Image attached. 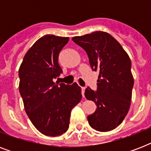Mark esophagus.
<instances>
[{
    "label": "esophagus",
    "instance_id": "obj_1",
    "mask_svg": "<svg viewBox=\"0 0 151 151\" xmlns=\"http://www.w3.org/2000/svg\"><path fill=\"white\" fill-rule=\"evenodd\" d=\"M85 87L81 88V94H82V96H85Z\"/></svg>",
    "mask_w": 151,
    "mask_h": 151
}]
</instances>
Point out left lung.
I'll use <instances>...</instances> for the list:
<instances>
[{"label": "left lung", "instance_id": "obj_1", "mask_svg": "<svg viewBox=\"0 0 151 151\" xmlns=\"http://www.w3.org/2000/svg\"><path fill=\"white\" fill-rule=\"evenodd\" d=\"M72 40L86 52L92 70L99 73L96 91L85 89V97L97 106L88 116V124L97 131H111L123 122L130 107L134 85L131 60L119 42L106 32Z\"/></svg>", "mask_w": 151, "mask_h": 151}]
</instances>
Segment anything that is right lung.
Wrapping results in <instances>:
<instances>
[{
    "mask_svg": "<svg viewBox=\"0 0 151 151\" xmlns=\"http://www.w3.org/2000/svg\"><path fill=\"white\" fill-rule=\"evenodd\" d=\"M69 37L45 35L26 53L19 70V93L25 110L35 128L45 136L67 131L70 111L81 99L76 83H55L63 73L59 55Z\"/></svg>",
    "mask_w": 151,
    "mask_h": 151,
    "instance_id": "1",
    "label": "right lung"
}]
</instances>
